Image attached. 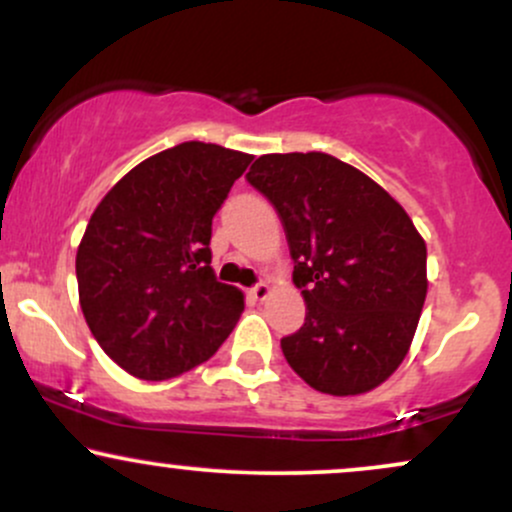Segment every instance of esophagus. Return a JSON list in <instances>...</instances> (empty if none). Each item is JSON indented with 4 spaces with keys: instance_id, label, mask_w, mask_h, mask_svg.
<instances>
[{
    "instance_id": "obj_1",
    "label": "esophagus",
    "mask_w": 512,
    "mask_h": 512,
    "mask_svg": "<svg viewBox=\"0 0 512 512\" xmlns=\"http://www.w3.org/2000/svg\"><path fill=\"white\" fill-rule=\"evenodd\" d=\"M248 293H250V298H255V301H267V298L272 296V286L257 284V286H252Z\"/></svg>"
}]
</instances>
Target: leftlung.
Here are the masks:
<instances>
[{"instance_id": "8db88e82", "label": "left lung", "mask_w": 512, "mask_h": 512, "mask_svg": "<svg viewBox=\"0 0 512 512\" xmlns=\"http://www.w3.org/2000/svg\"><path fill=\"white\" fill-rule=\"evenodd\" d=\"M279 211L305 322L281 339L313 390H375L409 354L424 308L426 243L390 192L322 151L264 154L248 173Z\"/></svg>"}]
</instances>
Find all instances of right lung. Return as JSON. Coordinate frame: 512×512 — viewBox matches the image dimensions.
<instances>
[{
	"mask_svg": "<svg viewBox=\"0 0 512 512\" xmlns=\"http://www.w3.org/2000/svg\"><path fill=\"white\" fill-rule=\"evenodd\" d=\"M252 156L182 142L134 166L91 214L76 281L86 325L122 370L168 380L216 354L245 308L216 281L211 219Z\"/></svg>",
	"mask_w": 512,
	"mask_h": 512,
	"instance_id": "right-lung-1",
	"label": "right lung"
}]
</instances>
